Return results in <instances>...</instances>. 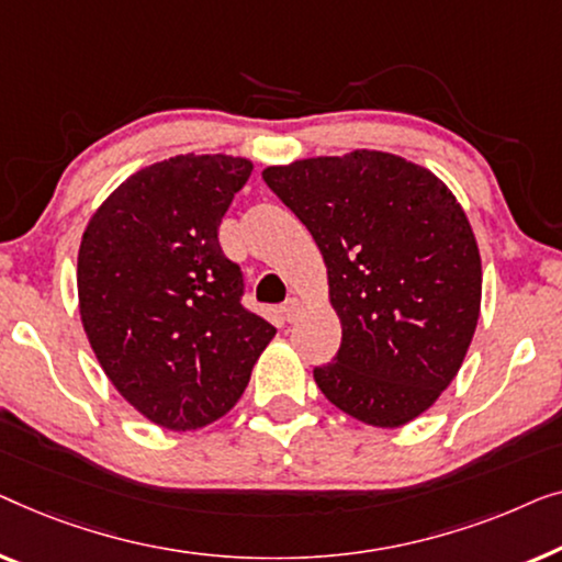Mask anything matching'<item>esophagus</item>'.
Wrapping results in <instances>:
<instances>
[{
    "label": "esophagus",
    "instance_id": "esophagus-1",
    "mask_svg": "<svg viewBox=\"0 0 562 562\" xmlns=\"http://www.w3.org/2000/svg\"><path fill=\"white\" fill-rule=\"evenodd\" d=\"M282 313H284V318H288V323H295L300 315L305 313V303L300 297H290L288 303H284V307H282Z\"/></svg>",
    "mask_w": 562,
    "mask_h": 562
}]
</instances>
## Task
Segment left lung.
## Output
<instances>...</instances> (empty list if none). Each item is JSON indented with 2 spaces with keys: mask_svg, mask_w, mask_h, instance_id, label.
Instances as JSON below:
<instances>
[{
  "mask_svg": "<svg viewBox=\"0 0 562 562\" xmlns=\"http://www.w3.org/2000/svg\"><path fill=\"white\" fill-rule=\"evenodd\" d=\"M307 226L341 321L336 361L313 371L330 405L400 428L453 382L481 313V255L453 191L379 149L262 170Z\"/></svg>",
  "mask_w": 562,
  "mask_h": 562,
  "instance_id": "left-lung-1",
  "label": "left lung"
}]
</instances>
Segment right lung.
I'll list each match as a JSON object with an SVG mask.
<instances>
[{
	"label": "right lung",
	"mask_w": 562,
	"mask_h": 562,
	"mask_svg": "<svg viewBox=\"0 0 562 562\" xmlns=\"http://www.w3.org/2000/svg\"><path fill=\"white\" fill-rule=\"evenodd\" d=\"M234 155H176L124 180L78 247V311L116 392L149 423L199 430L239 402L274 326L241 305L218 224L251 176Z\"/></svg>",
	"instance_id": "add662e5"
}]
</instances>
